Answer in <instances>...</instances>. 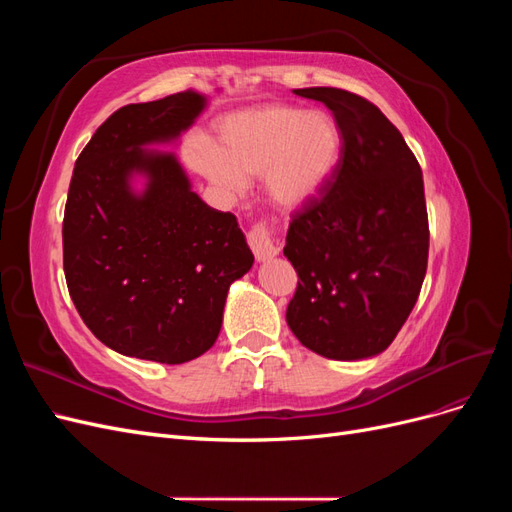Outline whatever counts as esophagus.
Instances as JSON below:
<instances>
[{
    "label": "esophagus",
    "instance_id": "34e87169",
    "mask_svg": "<svg viewBox=\"0 0 512 512\" xmlns=\"http://www.w3.org/2000/svg\"><path fill=\"white\" fill-rule=\"evenodd\" d=\"M247 241H250V247L258 262L271 260L273 256L280 254V245H277L269 224H256L250 230V235H247Z\"/></svg>",
    "mask_w": 512,
    "mask_h": 512
}]
</instances>
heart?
<instances>
[{
  "label": "heart",
  "instance_id": "heart-1",
  "mask_svg": "<svg viewBox=\"0 0 512 512\" xmlns=\"http://www.w3.org/2000/svg\"><path fill=\"white\" fill-rule=\"evenodd\" d=\"M220 145H200L194 166L215 188L241 194L247 177L265 175L271 203L297 211L327 190L342 158L337 121L322 111L265 104L228 115L218 126Z\"/></svg>",
  "mask_w": 512,
  "mask_h": 512
}]
</instances>
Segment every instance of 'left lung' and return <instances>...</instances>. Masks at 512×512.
<instances>
[{"instance_id": "1", "label": "left lung", "mask_w": 512, "mask_h": 512, "mask_svg": "<svg viewBox=\"0 0 512 512\" xmlns=\"http://www.w3.org/2000/svg\"><path fill=\"white\" fill-rule=\"evenodd\" d=\"M297 94L331 108L344 147L327 190L288 228L284 256L299 286L286 322L320 356L369 359L391 346L425 280L423 173L378 106L335 87Z\"/></svg>"}]
</instances>
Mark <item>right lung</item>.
Wrapping results in <instances>:
<instances>
[{
  "instance_id": "add662e5",
  "label": "right lung",
  "mask_w": 512,
  "mask_h": 512,
  "mask_svg": "<svg viewBox=\"0 0 512 512\" xmlns=\"http://www.w3.org/2000/svg\"><path fill=\"white\" fill-rule=\"evenodd\" d=\"M205 106L194 89L123 106L74 164L66 282L89 331L119 354L166 365L205 354L230 284L254 265L235 215L192 192L175 153L149 149L177 143Z\"/></svg>"
}]
</instances>
